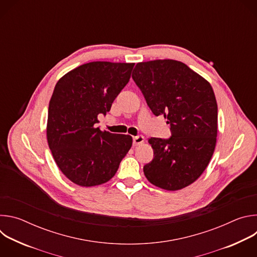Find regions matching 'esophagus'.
I'll list each match as a JSON object with an SVG mask.
<instances>
[{"label": "esophagus", "mask_w": 257, "mask_h": 257, "mask_svg": "<svg viewBox=\"0 0 257 257\" xmlns=\"http://www.w3.org/2000/svg\"><path fill=\"white\" fill-rule=\"evenodd\" d=\"M144 142V137L142 135H138V136H135L133 137V144L134 146H137V145H140Z\"/></svg>", "instance_id": "34e87169"}]
</instances>
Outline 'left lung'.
<instances>
[{
    "label": "left lung",
    "instance_id": "left-lung-1",
    "mask_svg": "<svg viewBox=\"0 0 257 257\" xmlns=\"http://www.w3.org/2000/svg\"><path fill=\"white\" fill-rule=\"evenodd\" d=\"M132 78L156 116L170 125L169 139H149L154 159L143 167L152 184L169 191L185 188L204 172L217 135V103L210 83L184 63H137Z\"/></svg>",
    "mask_w": 257,
    "mask_h": 257
}]
</instances>
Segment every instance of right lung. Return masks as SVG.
<instances>
[{"mask_svg": "<svg viewBox=\"0 0 257 257\" xmlns=\"http://www.w3.org/2000/svg\"><path fill=\"white\" fill-rule=\"evenodd\" d=\"M134 63L90 62L59 79L49 104L47 139L61 172L82 187L111 180L132 137L95 128L128 83Z\"/></svg>", "mask_w": 257, "mask_h": 257, "instance_id": "add662e5", "label": "right lung"}]
</instances>
